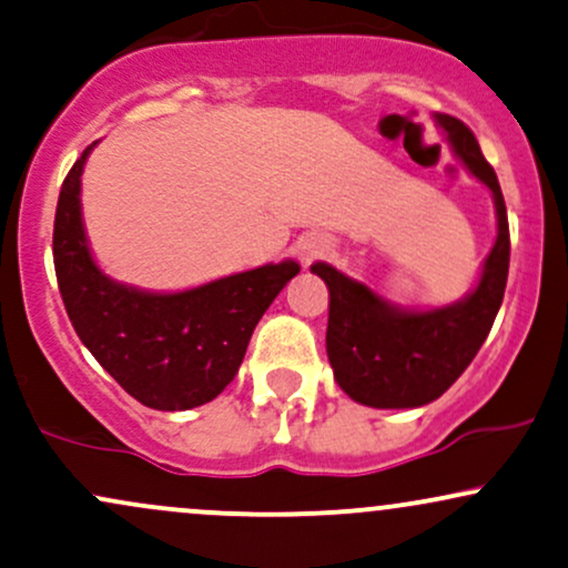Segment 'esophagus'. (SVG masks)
Returning a JSON list of instances; mask_svg holds the SVG:
<instances>
[{"mask_svg": "<svg viewBox=\"0 0 568 568\" xmlns=\"http://www.w3.org/2000/svg\"><path fill=\"white\" fill-rule=\"evenodd\" d=\"M323 243H317V240H306V243L298 245V256H302L304 264H310L312 258H317L323 253Z\"/></svg>", "mask_w": 568, "mask_h": 568, "instance_id": "esophagus-1", "label": "esophagus"}]
</instances>
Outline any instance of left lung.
Here are the masks:
<instances>
[{
  "instance_id": "1",
  "label": "left lung",
  "mask_w": 568,
  "mask_h": 568,
  "mask_svg": "<svg viewBox=\"0 0 568 568\" xmlns=\"http://www.w3.org/2000/svg\"><path fill=\"white\" fill-rule=\"evenodd\" d=\"M454 152L484 181L497 207V243L470 296L429 312H406L349 280L331 264H312L328 285V349L338 387L371 408H416L433 403L478 355L505 298L510 270V226L497 173L473 130L452 114H435Z\"/></svg>"
}]
</instances>
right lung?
<instances>
[{
  "mask_svg": "<svg viewBox=\"0 0 568 568\" xmlns=\"http://www.w3.org/2000/svg\"><path fill=\"white\" fill-rule=\"evenodd\" d=\"M93 146L71 165L55 207L53 262L69 321L95 361L143 406H202L234 379L253 328L298 275V264H266L181 293L114 283L95 266L82 226L80 175Z\"/></svg>",
  "mask_w": 568,
  "mask_h": 568,
  "instance_id": "right-lung-1",
  "label": "right lung"
}]
</instances>
